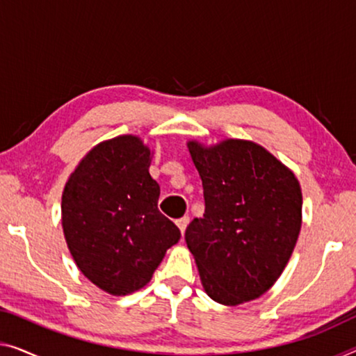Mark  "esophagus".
<instances>
[{
    "label": "esophagus",
    "instance_id": "esophagus-1",
    "mask_svg": "<svg viewBox=\"0 0 356 356\" xmlns=\"http://www.w3.org/2000/svg\"><path fill=\"white\" fill-rule=\"evenodd\" d=\"M188 222H190V217L188 216H184V217H180V219L176 222L177 224V227H179V230H180V233H185V229H187V225H188Z\"/></svg>",
    "mask_w": 356,
    "mask_h": 356
}]
</instances>
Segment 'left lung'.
I'll list each match as a JSON object with an SVG mask.
<instances>
[{
    "label": "left lung",
    "instance_id": "1",
    "mask_svg": "<svg viewBox=\"0 0 356 356\" xmlns=\"http://www.w3.org/2000/svg\"><path fill=\"white\" fill-rule=\"evenodd\" d=\"M187 147L204 190V214L185 230L201 284L222 305L257 299L283 273L299 238V180L252 140Z\"/></svg>",
    "mask_w": 356,
    "mask_h": 356
}]
</instances>
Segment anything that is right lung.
<instances>
[{"instance_id": "1", "label": "right lung", "mask_w": 356, "mask_h": 356, "mask_svg": "<svg viewBox=\"0 0 356 356\" xmlns=\"http://www.w3.org/2000/svg\"><path fill=\"white\" fill-rule=\"evenodd\" d=\"M152 156L139 136L104 140L83 156L63 188L68 251L79 272L111 296L144 288L180 240L174 222L158 211Z\"/></svg>"}]
</instances>
